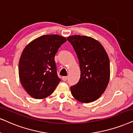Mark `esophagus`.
I'll list each match as a JSON object with an SVG mask.
<instances>
[{"label": "esophagus", "instance_id": "esophagus-1", "mask_svg": "<svg viewBox=\"0 0 133 133\" xmlns=\"http://www.w3.org/2000/svg\"><path fill=\"white\" fill-rule=\"evenodd\" d=\"M62 79H63V80L64 82H65L67 80H68V77H66V76L63 77V78H62Z\"/></svg>", "mask_w": 133, "mask_h": 133}]
</instances>
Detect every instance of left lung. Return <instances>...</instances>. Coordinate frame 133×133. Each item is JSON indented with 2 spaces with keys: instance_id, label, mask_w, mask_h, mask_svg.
<instances>
[{
  "instance_id": "obj_1",
  "label": "left lung",
  "mask_w": 133,
  "mask_h": 133,
  "mask_svg": "<svg viewBox=\"0 0 133 133\" xmlns=\"http://www.w3.org/2000/svg\"><path fill=\"white\" fill-rule=\"evenodd\" d=\"M78 57L81 71L76 85L70 87L74 97L78 101H95L106 89L110 78V62L102 45L90 37L75 35L68 37Z\"/></svg>"
}]
</instances>
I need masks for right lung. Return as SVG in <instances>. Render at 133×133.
I'll return each mask as SVG.
<instances>
[{"label": "right lung", "instance_id": "add662e5", "mask_svg": "<svg viewBox=\"0 0 133 133\" xmlns=\"http://www.w3.org/2000/svg\"><path fill=\"white\" fill-rule=\"evenodd\" d=\"M66 40L58 35H45L25 47L19 62V77L23 88L31 97L43 99L49 96L61 81L55 56Z\"/></svg>", "mask_w": 133, "mask_h": 133}]
</instances>
